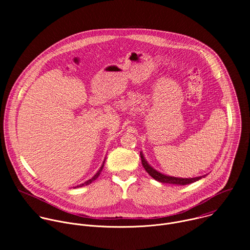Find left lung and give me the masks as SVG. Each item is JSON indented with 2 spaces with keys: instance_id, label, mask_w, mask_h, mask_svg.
Returning <instances> with one entry per match:
<instances>
[{
  "instance_id": "1",
  "label": "left lung",
  "mask_w": 250,
  "mask_h": 250,
  "mask_svg": "<svg viewBox=\"0 0 250 250\" xmlns=\"http://www.w3.org/2000/svg\"><path fill=\"white\" fill-rule=\"evenodd\" d=\"M140 158H141V163L144 168L146 170V172L155 179L156 181L163 183V184H173V185H187V184H191L194 183L196 181H199L202 178L206 177V175L203 176H199V177H195V178H180V177H174V176H169V175H165L160 173L159 171H157L156 169H154L145 158L144 153L142 151H140Z\"/></svg>"
}]
</instances>
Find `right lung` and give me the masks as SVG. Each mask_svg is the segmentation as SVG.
Here are the masks:
<instances>
[{"label": "right lung", "mask_w": 250, "mask_h": 250, "mask_svg": "<svg viewBox=\"0 0 250 250\" xmlns=\"http://www.w3.org/2000/svg\"><path fill=\"white\" fill-rule=\"evenodd\" d=\"M104 160H105V158L104 159V162H103V164H102V166L100 167V169L98 170V172L91 178V179H89V180H87L86 182H84V183H82V184H80V185H77V186H75V187H73V188H79V187H83V186H86V185H89V184H91L93 181H95L97 178L100 176V174H101V172H102V170H103V167H104Z\"/></svg>", "instance_id": "1"}]
</instances>
